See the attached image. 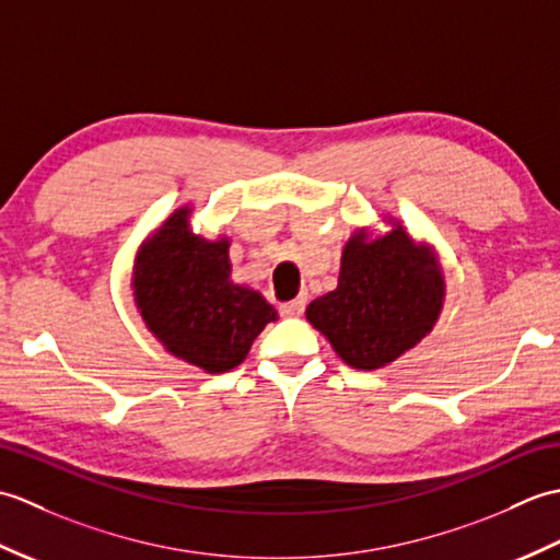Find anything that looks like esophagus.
<instances>
[{"instance_id":"esophagus-1","label":"esophagus","mask_w":560,"mask_h":560,"mask_svg":"<svg viewBox=\"0 0 560 560\" xmlns=\"http://www.w3.org/2000/svg\"><path fill=\"white\" fill-rule=\"evenodd\" d=\"M303 311H305V299H303V295H301V299H295V301H291V303H283V305L279 307L281 317H301Z\"/></svg>"}]
</instances>
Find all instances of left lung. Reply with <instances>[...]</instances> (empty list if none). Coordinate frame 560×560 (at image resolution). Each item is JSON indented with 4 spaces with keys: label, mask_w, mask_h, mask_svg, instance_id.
Returning <instances> with one entry per match:
<instances>
[{
    "label": "left lung",
    "mask_w": 560,
    "mask_h": 560,
    "mask_svg": "<svg viewBox=\"0 0 560 560\" xmlns=\"http://www.w3.org/2000/svg\"><path fill=\"white\" fill-rule=\"evenodd\" d=\"M445 293L435 245L416 241L389 217L385 233H351L341 249L337 289L307 305L305 317L343 363L380 371L431 335Z\"/></svg>",
    "instance_id": "left-lung-1"
}]
</instances>
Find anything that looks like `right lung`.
<instances>
[{
  "label": "right lung",
  "instance_id": "add662e5",
  "mask_svg": "<svg viewBox=\"0 0 560 560\" xmlns=\"http://www.w3.org/2000/svg\"><path fill=\"white\" fill-rule=\"evenodd\" d=\"M192 211L177 207L139 245L132 293L165 351L219 375L241 365L259 331L279 317L259 291L231 279V237L195 233Z\"/></svg>",
  "mask_w": 560,
  "mask_h": 560
}]
</instances>
